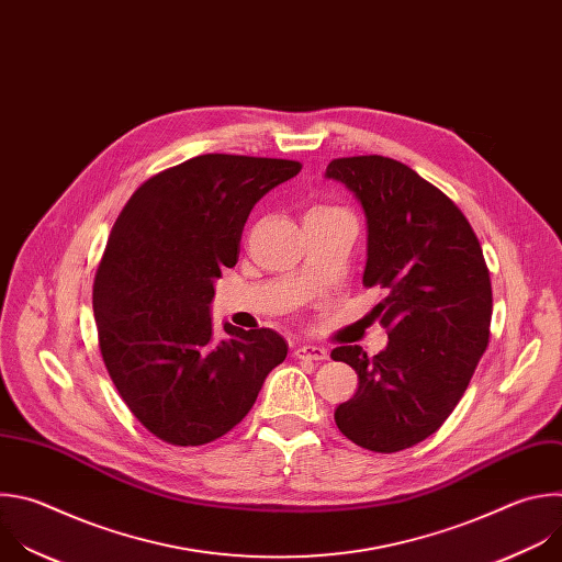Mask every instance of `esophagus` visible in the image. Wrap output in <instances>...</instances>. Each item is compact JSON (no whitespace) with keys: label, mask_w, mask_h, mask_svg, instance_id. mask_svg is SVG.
<instances>
[{"label":"esophagus","mask_w":562,"mask_h":562,"mask_svg":"<svg viewBox=\"0 0 562 562\" xmlns=\"http://www.w3.org/2000/svg\"><path fill=\"white\" fill-rule=\"evenodd\" d=\"M296 359H307V361H325L327 359V350L321 346H299L294 350Z\"/></svg>","instance_id":"obj_1"}]
</instances>
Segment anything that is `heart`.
Masks as SVG:
<instances>
[{
    "mask_svg": "<svg viewBox=\"0 0 562 562\" xmlns=\"http://www.w3.org/2000/svg\"><path fill=\"white\" fill-rule=\"evenodd\" d=\"M316 210H325V207H316Z\"/></svg>",
    "mask_w": 562,
    "mask_h": 562,
    "instance_id": "b5f03b06",
    "label": "heart"
}]
</instances>
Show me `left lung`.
I'll list each match as a JSON object with an SVG mask.
<instances>
[{
    "label": "left lung",
    "instance_id": "obj_1",
    "mask_svg": "<svg viewBox=\"0 0 562 562\" xmlns=\"http://www.w3.org/2000/svg\"><path fill=\"white\" fill-rule=\"evenodd\" d=\"M325 177L346 183L366 210L363 285L385 290L374 312L390 339L374 357L359 346L331 350L359 374L334 420L370 452H401L431 436L472 381L490 344V270L459 205L405 164L344 157Z\"/></svg>",
    "mask_w": 562,
    "mask_h": 562
}]
</instances>
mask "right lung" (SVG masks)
Returning <instances> with one entry per match:
<instances>
[{"label": "right lung", "mask_w": 562, "mask_h": 562, "mask_svg": "<svg viewBox=\"0 0 562 562\" xmlns=\"http://www.w3.org/2000/svg\"><path fill=\"white\" fill-rule=\"evenodd\" d=\"M299 161L199 155L142 183L110 231L92 285L99 350L120 396L157 438L194 447L252 409L288 344L270 327L223 323L210 303L239 259L255 203Z\"/></svg>", "instance_id": "right-lung-1"}]
</instances>
